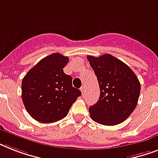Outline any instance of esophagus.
I'll return each instance as SVG.
<instances>
[{"mask_svg": "<svg viewBox=\"0 0 158 158\" xmlns=\"http://www.w3.org/2000/svg\"><path fill=\"white\" fill-rule=\"evenodd\" d=\"M80 91H81L82 94H84V93H85V87L84 86L81 87V88H80Z\"/></svg>", "mask_w": 158, "mask_h": 158, "instance_id": "obj_1", "label": "esophagus"}]
</instances>
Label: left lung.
<instances>
[{
    "label": "left lung",
    "instance_id": "8db88e82",
    "mask_svg": "<svg viewBox=\"0 0 158 158\" xmlns=\"http://www.w3.org/2000/svg\"><path fill=\"white\" fill-rule=\"evenodd\" d=\"M98 78L100 97L89 108L92 120L104 125H115L125 120L136 107L140 83L127 64L110 54L88 56Z\"/></svg>",
    "mask_w": 158,
    "mask_h": 158
}]
</instances>
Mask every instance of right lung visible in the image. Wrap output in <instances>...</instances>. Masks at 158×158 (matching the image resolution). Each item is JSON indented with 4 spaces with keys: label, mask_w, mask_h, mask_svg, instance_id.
<instances>
[{
    "label": "right lung",
    "mask_w": 158,
    "mask_h": 158,
    "mask_svg": "<svg viewBox=\"0 0 158 158\" xmlns=\"http://www.w3.org/2000/svg\"><path fill=\"white\" fill-rule=\"evenodd\" d=\"M69 57L53 53L43 58L23 77L22 100L28 114L41 123H53L67 115L78 97L72 77L63 71Z\"/></svg>",
    "instance_id": "right-lung-1"
}]
</instances>
